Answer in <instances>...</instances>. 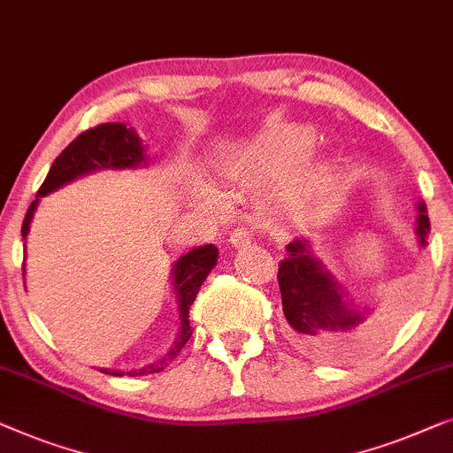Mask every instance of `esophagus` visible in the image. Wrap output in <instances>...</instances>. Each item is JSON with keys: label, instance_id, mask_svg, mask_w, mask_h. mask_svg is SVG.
I'll use <instances>...</instances> for the list:
<instances>
[{"label": "esophagus", "instance_id": "obj_1", "mask_svg": "<svg viewBox=\"0 0 453 453\" xmlns=\"http://www.w3.org/2000/svg\"><path fill=\"white\" fill-rule=\"evenodd\" d=\"M229 244L235 246V248H242V246L250 244V234H248L244 227L234 229V232L229 234Z\"/></svg>", "mask_w": 453, "mask_h": 453}]
</instances>
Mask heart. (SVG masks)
<instances>
[{
  "mask_svg": "<svg viewBox=\"0 0 453 453\" xmlns=\"http://www.w3.org/2000/svg\"><path fill=\"white\" fill-rule=\"evenodd\" d=\"M314 145V131L303 125H285L254 139L242 157V172L271 178L288 170L277 195L285 203L320 201L333 187V165L324 157H301Z\"/></svg>",
  "mask_w": 453,
  "mask_h": 453,
  "instance_id": "heart-1",
  "label": "heart"
}]
</instances>
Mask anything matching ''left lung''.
<instances>
[{"instance_id": "1", "label": "left lung", "mask_w": 453, "mask_h": 453, "mask_svg": "<svg viewBox=\"0 0 453 453\" xmlns=\"http://www.w3.org/2000/svg\"><path fill=\"white\" fill-rule=\"evenodd\" d=\"M415 234L418 246H426L431 232L423 201L417 203ZM288 257L279 263V289L283 314L293 339L305 351L320 357H342L367 339L373 324V305L359 303L336 281L320 258L314 257L310 242L293 240L285 246Z\"/></svg>"}]
</instances>
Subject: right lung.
Here are the masks:
<instances>
[{"instance_id":"right-lung-1","label":"right lung","mask_w":453,"mask_h":453,"mask_svg":"<svg viewBox=\"0 0 453 453\" xmlns=\"http://www.w3.org/2000/svg\"><path fill=\"white\" fill-rule=\"evenodd\" d=\"M139 165H148V154H145V145L135 133L133 127L125 123H104L94 127L90 131H84L81 135L73 139L65 150L57 156V160L50 165L47 178L38 188L36 199L30 203L27 218L22 221V238H28L30 224L36 213L38 203L42 196H47L53 190L65 187V184L78 180V178L92 174L98 170H135ZM27 250V244H24ZM219 250L213 244H205L193 248L187 254L172 265V289H174L176 305H178V334L172 347L165 351L160 359L148 363V365L139 369H106L100 367L102 373L108 375H148L157 373L180 353V349L187 345L190 339V322L188 310L193 305L196 293H199L203 281H205L209 273L218 265ZM27 275V273H24Z\"/></svg>"}]
</instances>
